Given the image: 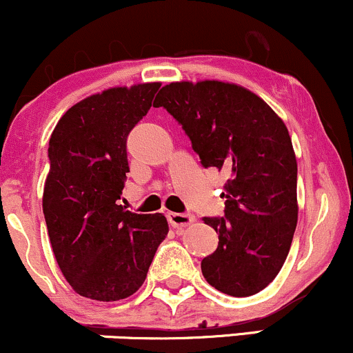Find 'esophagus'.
Here are the masks:
<instances>
[{
	"label": "esophagus",
	"mask_w": 353,
	"mask_h": 353,
	"mask_svg": "<svg viewBox=\"0 0 353 353\" xmlns=\"http://www.w3.org/2000/svg\"><path fill=\"white\" fill-rule=\"evenodd\" d=\"M168 219H169V224H171L172 228H177V229L189 228V225H192L194 222H196V217L190 216V214L169 212L168 214Z\"/></svg>",
	"instance_id": "esophagus-1"
}]
</instances>
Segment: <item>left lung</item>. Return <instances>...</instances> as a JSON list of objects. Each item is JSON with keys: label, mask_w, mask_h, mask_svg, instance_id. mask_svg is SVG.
Listing matches in <instances>:
<instances>
[{"label": "left lung", "mask_w": 353, "mask_h": 353, "mask_svg": "<svg viewBox=\"0 0 353 353\" xmlns=\"http://www.w3.org/2000/svg\"><path fill=\"white\" fill-rule=\"evenodd\" d=\"M154 103L182 124L204 168L229 174L225 216L204 217L219 244L202 259V275L232 297L261 292L281 272L299 217L297 159L287 125L264 99L224 81L169 83Z\"/></svg>", "instance_id": "left-lung-1"}]
</instances>
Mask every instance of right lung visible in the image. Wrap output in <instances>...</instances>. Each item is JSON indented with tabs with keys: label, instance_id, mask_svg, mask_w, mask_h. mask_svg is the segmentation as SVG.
<instances>
[{
	"label": "right lung",
	"instance_id": "obj_1",
	"mask_svg": "<svg viewBox=\"0 0 353 353\" xmlns=\"http://www.w3.org/2000/svg\"><path fill=\"white\" fill-rule=\"evenodd\" d=\"M159 88L143 83L88 96L51 134L43 192L48 236L64 279L92 301L134 294L169 232L163 214H134L119 204L129 172L128 134Z\"/></svg>",
	"mask_w": 353,
	"mask_h": 353
}]
</instances>
